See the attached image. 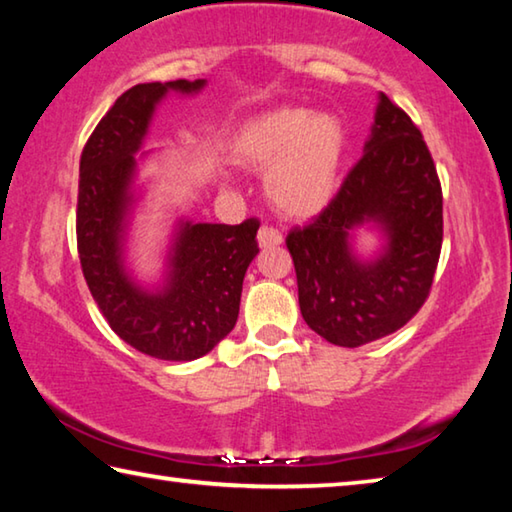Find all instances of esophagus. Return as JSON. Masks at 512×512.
Returning a JSON list of instances; mask_svg holds the SVG:
<instances>
[{
    "instance_id": "1",
    "label": "esophagus",
    "mask_w": 512,
    "mask_h": 512,
    "mask_svg": "<svg viewBox=\"0 0 512 512\" xmlns=\"http://www.w3.org/2000/svg\"><path fill=\"white\" fill-rule=\"evenodd\" d=\"M257 241L262 248H273L282 244V235L277 228H271V225H262L257 232Z\"/></svg>"
}]
</instances>
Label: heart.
<instances>
[{"label":"heart","mask_w":512,"mask_h":512,"mask_svg":"<svg viewBox=\"0 0 512 512\" xmlns=\"http://www.w3.org/2000/svg\"><path fill=\"white\" fill-rule=\"evenodd\" d=\"M232 158L266 173V194L287 216H311L329 203L345 151L343 124L307 108H275L241 124Z\"/></svg>","instance_id":"1"}]
</instances>
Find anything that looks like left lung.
I'll list each match as a JSON object with an SVG mask.
<instances>
[{"mask_svg":"<svg viewBox=\"0 0 512 512\" xmlns=\"http://www.w3.org/2000/svg\"><path fill=\"white\" fill-rule=\"evenodd\" d=\"M375 220L389 248L361 265L347 239ZM443 246V189L413 119L379 97L366 153L332 201L287 235L305 323L327 343L359 348L397 332L427 302Z\"/></svg>","mask_w":512,"mask_h":512,"instance_id":"left-lung-1","label":"left lung"}]
</instances>
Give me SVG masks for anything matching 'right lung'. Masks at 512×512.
<instances>
[{
    "instance_id": "obj_1",
    "label": "right lung",
    "mask_w": 512,
    "mask_h": 512,
    "mask_svg": "<svg viewBox=\"0 0 512 512\" xmlns=\"http://www.w3.org/2000/svg\"><path fill=\"white\" fill-rule=\"evenodd\" d=\"M203 85V79L133 85L101 117L79 167L76 248L88 289L119 339L164 361L203 357L232 332L246 268L259 253L257 219L185 223L164 291L137 289L121 266L133 153L142 146L155 103L169 90L198 92Z\"/></svg>"
}]
</instances>
